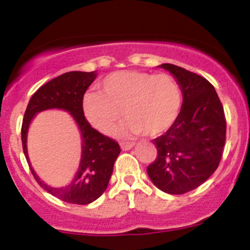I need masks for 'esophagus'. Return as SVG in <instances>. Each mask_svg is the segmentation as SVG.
I'll use <instances>...</instances> for the list:
<instances>
[{
    "instance_id": "34e87169",
    "label": "esophagus",
    "mask_w": 250,
    "mask_h": 250,
    "mask_svg": "<svg viewBox=\"0 0 250 250\" xmlns=\"http://www.w3.org/2000/svg\"><path fill=\"white\" fill-rule=\"evenodd\" d=\"M120 146H121L122 150H129V149H131L135 146L134 142H121L120 143Z\"/></svg>"
}]
</instances>
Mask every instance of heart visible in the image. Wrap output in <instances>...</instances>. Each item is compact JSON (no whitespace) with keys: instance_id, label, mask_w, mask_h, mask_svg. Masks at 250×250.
Wrapping results in <instances>:
<instances>
[{"instance_id":"b5f03b06","label":"heart","mask_w":250,"mask_h":250,"mask_svg":"<svg viewBox=\"0 0 250 250\" xmlns=\"http://www.w3.org/2000/svg\"><path fill=\"white\" fill-rule=\"evenodd\" d=\"M101 91L85 94L82 110L87 121L103 134L114 128L123 110L128 120L122 134L161 135L177 119L182 101L179 83L168 74L116 71L103 79Z\"/></svg>"}]
</instances>
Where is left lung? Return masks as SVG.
<instances>
[{
  "label": "left lung",
  "mask_w": 250,
  "mask_h": 250,
  "mask_svg": "<svg viewBox=\"0 0 250 250\" xmlns=\"http://www.w3.org/2000/svg\"><path fill=\"white\" fill-rule=\"evenodd\" d=\"M159 67L175 77L183 102L173 125L153 140L157 156L147 173L162 191L180 195L199 187L219 167L226 142V116L208 80L170 63Z\"/></svg>",
  "instance_id": "1"
}]
</instances>
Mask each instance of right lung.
Returning a JSON list of instances; mask_svg holds the SVG:
<instances>
[{"label": "right lung", "instance_id": "obj_1", "mask_svg": "<svg viewBox=\"0 0 250 250\" xmlns=\"http://www.w3.org/2000/svg\"><path fill=\"white\" fill-rule=\"evenodd\" d=\"M95 77V71H69L50 80L31 96L22 122V147L31 174L44 190L61 201L74 205H88L101 196L113 174L115 160L121 153L119 143L91 127L83 114V95ZM53 107L69 111L83 136L79 170L70 185L62 188H49L39 180L31 168L26 151V134L31 120L40 111Z\"/></svg>", "mask_w": 250, "mask_h": 250}]
</instances>
